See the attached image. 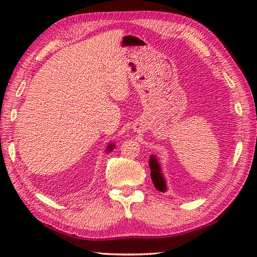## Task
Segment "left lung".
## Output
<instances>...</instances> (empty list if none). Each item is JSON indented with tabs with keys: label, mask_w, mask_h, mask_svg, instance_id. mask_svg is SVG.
Wrapping results in <instances>:
<instances>
[{
	"label": "left lung",
	"mask_w": 257,
	"mask_h": 257,
	"mask_svg": "<svg viewBox=\"0 0 257 257\" xmlns=\"http://www.w3.org/2000/svg\"><path fill=\"white\" fill-rule=\"evenodd\" d=\"M149 167H150V174H151V180L155 184V188L158 191H161V192H165L167 190V184L165 181V178H163L161 173V168L158 163L157 158L155 156L150 157L149 160Z\"/></svg>",
	"instance_id": "left-lung-1"
}]
</instances>
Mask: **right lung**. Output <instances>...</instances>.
Returning <instances> with one entry per match:
<instances>
[{
  "label": "right lung",
  "instance_id": "obj_1",
  "mask_svg": "<svg viewBox=\"0 0 257 257\" xmlns=\"http://www.w3.org/2000/svg\"><path fill=\"white\" fill-rule=\"evenodd\" d=\"M113 147H114V146H113L112 144H110V145H109V146L107 147V151H109V152H110V151H111V150L113 149Z\"/></svg>",
  "mask_w": 257,
  "mask_h": 257
}]
</instances>
